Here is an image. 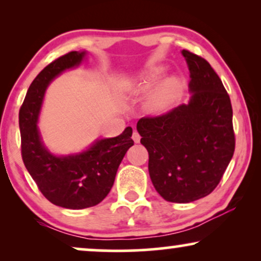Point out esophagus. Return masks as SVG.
<instances>
[{"label":"esophagus","instance_id":"esophagus-1","mask_svg":"<svg viewBox=\"0 0 261 261\" xmlns=\"http://www.w3.org/2000/svg\"><path fill=\"white\" fill-rule=\"evenodd\" d=\"M132 139H133L134 140V142L135 144H138L139 141H140V135H139V133L137 130H134V133H133V135H132Z\"/></svg>","mask_w":261,"mask_h":261}]
</instances>
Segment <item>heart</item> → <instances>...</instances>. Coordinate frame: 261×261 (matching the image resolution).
Returning <instances> with one entry per match:
<instances>
[{"label": "heart", "instance_id": "b5f03b06", "mask_svg": "<svg viewBox=\"0 0 261 261\" xmlns=\"http://www.w3.org/2000/svg\"><path fill=\"white\" fill-rule=\"evenodd\" d=\"M164 74L163 67H156V69L148 71V72L142 73L134 80L129 82L130 91L135 92V94H146L154 85L158 83L160 78ZM179 81L176 77H169L163 82L155 94L151 97L149 101V110L154 114H162L165 113L166 110L170 109V107L173 105L176 101L178 95H179Z\"/></svg>", "mask_w": 261, "mask_h": 261}]
</instances>
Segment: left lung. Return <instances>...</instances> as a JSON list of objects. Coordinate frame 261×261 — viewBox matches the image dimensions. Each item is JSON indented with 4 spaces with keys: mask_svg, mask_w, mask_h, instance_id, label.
I'll use <instances>...</instances> for the list:
<instances>
[{
    "mask_svg": "<svg viewBox=\"0 0 261 261\" xmlns=\"http://www.w3.org/2000/svg\"><path fill=\"white\" fill-rule=\"evenodd\" d=\"M181 55L190 71V101L137 124L148 151L152 183L173 203L194 202L213 192L235 149L233 109L220 77L202 57L187 49Z\"/></svg>",
    "mask_w": 261,
    "mask_h": 261,
    "instance_id": "obj_1",
    "label": "left lung"
}]
</instances>
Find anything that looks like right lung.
<instances>
[{
	"label": "right lung",
	"instance_id": "obj_1",
	"mask_svg": "<svg viewBox=\"0 0 261 261\" xmlns=\"http://www.w3.org/2000/svg\"><path fill=\"white\" fill-rule=\"evenodd\" d=\"M85 56V51H72L48 64L32 82L19 113L24 166L41 194L53 204L67 209H84L102 202L124 154L134 145L132 127L115 138L97 139L76 154L56 155L42 142L37 123L46 89L64 71L80 65Z\"/></svg>",
	"mask_w": 261,
	"mask_h": 261
}]
</instances>
